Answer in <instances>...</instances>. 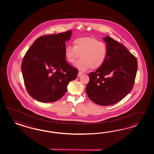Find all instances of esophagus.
<instances>
[{"mask_svg": "<svg viewBox=\"0 0 154 154\" xmlns=\"http://www.w3.org/2000/svg\"><path fill=\"white\" fill-rule=\"evenodd\" d=\"M83 74V73L82 72H79V73H78V75H77V76L79 77H80L81 75H82Z\"/></svg>", "mask_w": 154, "mask_h": 154, "instance_id": "1", "label": "esophagus"}]
</instances>
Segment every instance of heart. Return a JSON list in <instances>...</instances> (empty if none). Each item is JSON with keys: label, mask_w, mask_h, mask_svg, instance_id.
Returning a JSON list of instances; mask_svg holds the SVG:
<instances>
[{"label": "heart", "mask_w": 154, "mask_h": 154, "mask_svg": "<svg viewBox=\"0 0 154 154\" xmlns=\"http://www.w3.org/2000/svg\"><path fill=\"white\" fill-rule=\"evenodd\" d=\"M74 46L65 47L64 54L68 61L73 64L80 56L81 58L75 64V67L81 70L90 68L97 69L104 63L107 56V46L104 43L96 38L81 37L74 41Z\"/></svg>", "instance_id": "heart-1"}]
</instances>
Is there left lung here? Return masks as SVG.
I'll use <instances>...</instances> for the list:
<instances>
[{
	"label": "left lung",
	"mask_w": 154,
	"mask_h": 154,
	"mask_svg": "<svg viewBox=\"0 0 154 154\" xmlns=\"http://www.w3.org/2000/svg\"><path fill=\"white\" fill-rule=\"evenodd\" d=\"M107 56L103 65L89 74L86 92L90 100L100 106L120 102L131 91L138 64L135 56L120 42L107 36Z\"/></svg>",
	"instance_id": "left-lung-1"
}]
</instances>
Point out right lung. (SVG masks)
I'll return each instance as SVG.
<instances>
[{"label":"right lung","instance_id":"1","mask_svg":"<svg viewBox=\"0 0 154 154\" xmlns=\"http://www.w3.org/2000/svg\"><path fill=\"white\" fill-rule=\"evenodd\" d=\"M72 30L43 35L33 42L23 57L21 70L29 94L39 102L51 103L62 98L77 69L65 60V42Z\"/></svg>","mask_w":154,"mask_h":154}]
</instances>
